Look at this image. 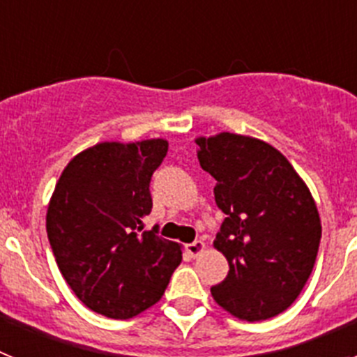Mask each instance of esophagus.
Listing matches in <instances>:
<instances>
[{
    "instance_id": "1",
    "label": "esophagus",
    "mask_w": 357,
    "mask_h": 357,
    "mask_svg": "<svg viewBox=\"0 0 357 357\" xmlns=\"http://www.w3.org/2000/svg\"><path fill=\"white\" fill-rule=\"evenodd\" d=\"M204 248H206V243L200 241V239H198V241L188 243V245H185V252H188L191 257H198V255L204 252Z\"/></svg>"
}]
</instances>
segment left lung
<instances>
[{
  "instance_id": "left-lung-1",
  "label": "left lung",
  "mask_w": 357,
  "mask_h": 357,
  "mask_svg": "<svg viewBox=\"0 0 357 357\" xmlns=\"http://www.w3.org/2000/svg\"><path fill=\"white\" fill-rule=\"evenodd\" d=\"M197 144L225 214L214 247L229 261V273L211 288L214 301L243 320L275 317L313 272L321 238L317 204L272 144L230 132L198 137Z\"/></svg>"
}]
</instances>
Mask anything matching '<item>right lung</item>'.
I'll return each instance as SVG.
<instances>
[{
	"mask_svg": "<svg viewBox=\"0 0 357 357\" xmlns=\"http://www.w3.org/2000/svg\"><path fill=\"white\" fill-rule=\"evenodd\" d=\"M168 141L100 143L66 166L46 230L69 288L94 313L127 320L155 304L182 261L181 245L144 230L151 175Z\"/></svg>",
	"mask_w": 357,
	"mask_h": 357,
	"instance_id": "add662e5",
	"label": "right lung"
}]
</instances>
